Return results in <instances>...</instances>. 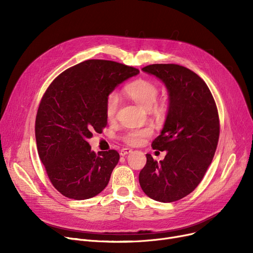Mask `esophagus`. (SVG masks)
Returning <instances> with one entry per match:
<instances>
[{"instance_id": "34e87169", "label": "esophagus", "mask_w": 253, "mask_h": 253, "mask_svg": "<svg viewBox=\"0 0 253 253\" xmlns=\"http://www.w3.org/2000/svg\"><path fill=\"white\" fill-rule=\"evenodd\" d=\"M132 152V150L131 149H129V148H125V149H122L121 151H120V155L121 156H126V155H128V154H130Z\"/></svg>"}]
</instances>
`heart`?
<instances>
[{"mask_svg":"<svg viewBox=\"0 0 253 253\" xmlns=\"http://www.w3.org/2000/svg\"><path fill=\"white\" fill-rule=\"evenodd\" d=\"M125 94L135 101L138 105H140L143 109H150L152 108L154 112L157 114H162L165 112L167 104L165 101H159L157 102V97L159 89L157 85L149 80L145 79H138L135 81L128 84L124 89ZM119 105V97L115 93L111 94L105 103V115L109 120H112L117 112ZM152 134V130L150 128H141V129H134L129 130L124 134V141L129 144L135 145L141 143L144 138L149 137Z\"/></svg>","mask_w":253,"mask_h":253,"instance_id":"b5f03b06","label":"heart"}]
</instances>
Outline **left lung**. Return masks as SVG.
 I'll return each instance as SVG.
<instances>
[{"mask_svg":"<svg viewBox=\"0 0 253 253\" xmlns=\"http://www.w3.org/2000/svg\"><path fill=\"white\" fill-rule=\"evenodd\" d=\"M142 71L165 84L169 106L161 133L152 143L166 156L158 163L147 154L139 184L153 200L174 202L198 187L214 157L219 137L216 104L206 83L184 66L157 63Z\"/></svg>","mask_w":253,"mask_h":253,"instance_id":"1","label":"left lung"}]
</instances>
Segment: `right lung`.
I'll list each match as a JSON object with an SVG mask.
<instances>
[{
    "mask_svg": "<svg viewBox=\"0 0 253 253\" xmlns=\"http://www.w3.org/2000/svg\"><path fill=\"white\" fill-rule=\"evenodd\" d=\"M137 69L111 60L89 59L61 73L40 102L36 140L51 183L63 196L85 200L108 185L120 155L91 151L87 139L108 124L105 103L114 89Z\"/></svg>",
    "mask_w": 253,
    "mask_h": 253,
    "instance_id": "add662e5",
    "label": "right lung"
}]
</instances>
